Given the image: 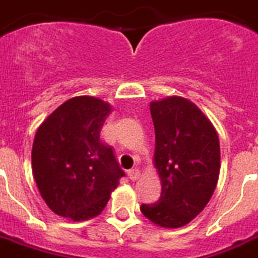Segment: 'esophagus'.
Listing matches in <instances>:
<instances>
[{"mask_svg":"<svg viewBox=\"0 0 258 258\" xmlns=\"http://www.w3.org/2000/svg\"><path fill=\"white\" fill-rule=\"evenodd\" d=\"M128 176L131 180H138L140 178V170L139 169H131L128 171Z\"/></svg>","mask_w":258,"mask_h":258,"instance_id":"1","label":"esophagus"}]
</instances>
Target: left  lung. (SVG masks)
<instances>
[{"label": "left lung", "instance_id": "8db88e82", "mask_svg": "<svg viewBox=\"0 0 258 258\" xmlns=\"http://www.w3.org/2000/svg\"><path fill=\"white\" fill-rule=\"evenodd\" d=\"M156 132L154 166L162 184L160 200L143 204L149 221L166 228L189 223L209 203L221 169L219 139L205 114L187 98L151 102Z\"/></svg>", "mask_w": 258, "mask_h": 258}]
</instances>
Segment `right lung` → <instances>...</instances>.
<instances>
[{
	"label": "right lung",
	"instance_id": "right-lung-1",
	"mask_svg": "<svg viewBox=\"0 0 258 258\" xmlns=\"http://www.w3.org/2000/svg\"><path fill=\"white\" fill-rule=\"evenodd\" d=\"M111 106L100 98L67 100L41 123L32 147V171L50 210L75 222L98 216L124 176L113 148L100 139Z\"/></svg>",
	"mask_w": 258,
	"mask_h": 258
}]
</instances>
